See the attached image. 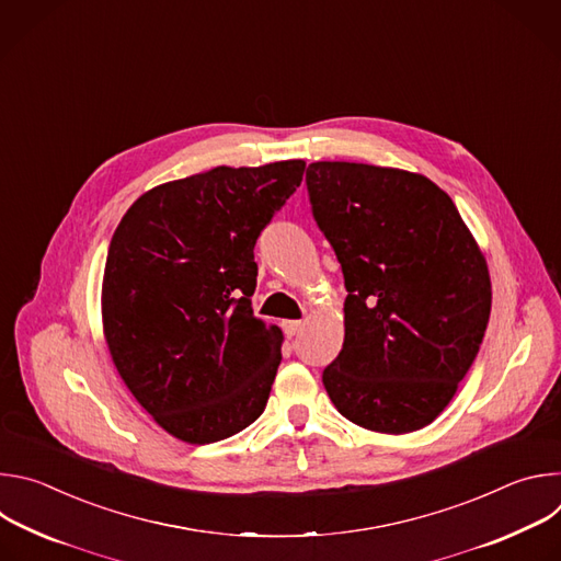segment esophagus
Here are the masks:
<instances>
[{"label":"esophagus","mask_w":561,"mask_h":561,"mask_svg":"<svg viewBox=\"0 0 561 561\" xmlns=\"http://www.w3.org/2000/svg\"><path fill=\"white\" fill-rule=\"evenodd\" d=\"M301 329H304V322H295V319H293V322H284V333H286L288 337L297 335Z\"/></svg>","instance_id":"34e87169"}]
</instances>
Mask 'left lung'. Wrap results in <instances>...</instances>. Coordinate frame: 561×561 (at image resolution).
<instances>
[{
	"label": "left lung",
	"instance_id": "left-lung-1",
	"mask_svg": "<svg viewBox=\"0 0 561 561\" xmlns=\"http://www.w3.org/2000/svg\"><path fill=\"white\" fill-rule=\"evenodd\" d=\"M306 186L348 290L344 346L322 375L331 402L375 433L420 431L448 407L484 340L486 260L424 175L314 162Z\"/></svg>",
	"mask_w": 561,
	"mask_h": 561
}]
</instances>
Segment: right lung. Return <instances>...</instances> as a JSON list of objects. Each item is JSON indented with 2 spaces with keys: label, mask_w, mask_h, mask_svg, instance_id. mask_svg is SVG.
Listing matches in <instances>:
<instances>
[{
  "label": "right lung",
  "mask_w": 561,
  "mask_h": 561,
  "mask_svg": "<svg viewBox=\"0 0 561 561\" xmlns=\"http://www.w3.org/2000/svg\"><path fill=\"white\" fill-rule=\"evenodd\" d=\"M304 169L301 159L217 167L154 186L111 239L102 322L113 364L182 442L226 439L266 409L284 337L253 314V249Z\"/></svg>",
  "instance_id": "1"
}]
</instances>
